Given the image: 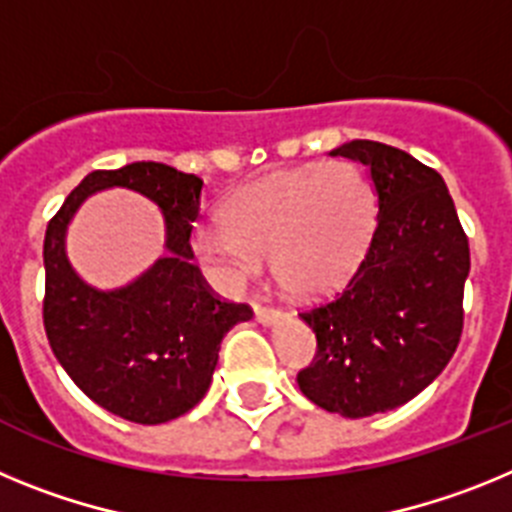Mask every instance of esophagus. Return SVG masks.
I'll list each match as a JSON object with an SVG mask.
<instances>
[{
    "label": "esophagus",
    "mask_w": 512,
    "mask_h": 512,
    "mask_svg": "<svg viewBox=\"0 0 512 512\" xmlns=\"http://www.w3.org/2000/svg\"><path fill=\"white\" fill-rule=\"evenodd\" d=\"M253 312H256V320H259L261 325H277L279 320L284 318V312L277 310V307H269V305H253Z\"/></svg>",
    "instance_id": "1"
}]
</instances>
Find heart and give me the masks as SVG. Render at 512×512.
I'll list each match as a JSON object with an SVG mask.
<instances>
[{
  "label": "heart",
  "instance_id": "heart-1",
  "mask_svg": "<svg viewBox=\"0 0 512 512\" xmlns=\"http://www.w3.org/2000/svg\"><path fill=\"white\" fill-rule=\"evenodd\" d=\"M222 223L192 233L194 256L230 287L256 277L269 253L292 295H320L351 274L374 223V192L346 161L266 176L235 192Z\"/></svg>",
  "mask_w": 512,
  "mask_h": 512
}]
</instances>
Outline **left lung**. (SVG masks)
<instances>
[{
	"instance_id": "obj_1",
	"label": "left lung",
	"mask_w": 512,
	"mask_h": 512,
	"mask_svg": "<svg viewBox=\"0 0 512 512\" xmlns=\"http://www.w3.org/2000/svg\"><path fill=\"white\" fill-rule=\"evenodd\" d=\"M330 156L369 169L377 223L354 277L302 312L318 351L297 384L328 413L366 418L413 400L454 356L469 241L441 174L410 153L351 140Z\"/></svg>"
}]
</instances>
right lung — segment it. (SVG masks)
I'll list each match as a JSON object with an SVG mask.
<instances>
[{
	"label": "right lung",
	"mask_w": 512,
	"mask_h": 512,
	"mask_svg": "<svg viewBox=\"0 0 512 512\" xmlns=\"http://www.w3.org/2000/svg\"><path fill=\"white\" fill-rule=\"evenodd\" d=\"M125 186L165 212L167 253L125 288L97 290L65 256V230L94 191ZM202 179L156 161L92 171L66 197L43 243V325L58 364L99 408L130 423L158 425L189 413L210 390L225 333L253 318L225 302L194 266L192 223Z\"/></svg>",
	"instance_id": "add662e5"
}]
</instances>
